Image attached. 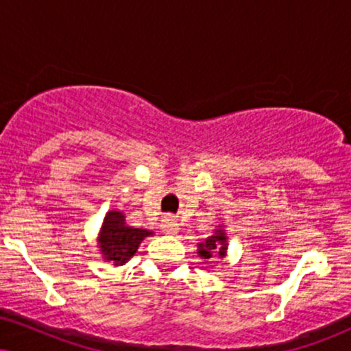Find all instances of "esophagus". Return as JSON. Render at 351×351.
<instances>
[{
  "mask_svg": "<svg viewBox=\"0 0 351 351\" xmlns=\"http://www.w3.org/2000/svg\"><path fill=\"white\" fill-rule=\"evenodd\" d=\"M180 229L178 219L173 216H165L162 219V231L165 234H176Z\"/></svg>",
  "mask_w": 351,
  "mask_h": 351,
  "instance_id": "obj_1",
  "label": "esophagus"
}]
</instances>
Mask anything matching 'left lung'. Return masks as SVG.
Instances as JSON below:
<instances>
[{
	"label": "left lung",
	"mask_w": 351,
	"mask_h": 351,
	"mask_svg": "<svg viewBox=\"0 0 351 351\" xmlns=\"http://www.w3.org/2000/svg\"><path fill=\"white\" fill-rule=\"evenodd\" d=\"M228 251V236L224 232V229L217 226L215 229V234L209 236L208 239H204L203 243L198 244V254L203 259H211L213 254H217L219 257H223Z\"/></svg>",
	"instance_id": "8db88e82"
}]
</instances>
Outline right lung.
Returning <instances> with one entry per match:
<instances>
[{
  "label": "right lung",
  "instance_id": "add662e5",
  "mask_svg": "<svg viewBox=\"0 0 351 351\" xmlns=\"http://www.w3.org/2000/svg\"><path fill=\"white\" fill-rule=\"evenodd\" d=\"M152 231L142 228H132L125 223L122 211H108L104 217L99 234V247L104 259L114 265H123L135 256L136 249Z\"/></svg>",
  "mask_w": 351,
  "mask_h": 351
}]
</instances>
